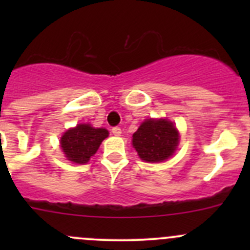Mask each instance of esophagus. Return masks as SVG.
Wrapping results in <instances>:
<instances>
[{
    "mask_svg": "<svg viewBox=\"0 0 250 250\" xmlns=\"http://www.w3.org/2000/svg\"><path fill=\"white\" fill-rule=\"evenodd\" d=\"M112 134L116 135V137H120L122 134V130H121L120 127H113L112 128Z\"/></svg>",
    "mask_w": 250,
    "mask_h": 250,
    "instance_id": "esophagus-1",
    "label": "esophagus"
}]
</instances>
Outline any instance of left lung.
I'll list each match as a JSON object with an SVG mask.
<instances>
[{"mask_svg": "<svg viewBox=\"0 0 250 250\" xmlns=\"http://www.w3.org/2000/svg\"><path fill=\"white\" fill-rule=\"evenodd\" d=\"M179 132L167 118L145 120L133 134V147L145 162H162L175 152Z\"/></svg>", "mask_w": 250, "mask_h": 250, "instance_id": "1", "label": "left lung"}]
</instances>
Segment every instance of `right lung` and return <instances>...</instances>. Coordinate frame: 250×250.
I'll list each match as a JSON object with an SVG mask.
<instances>
[{"instance_id": "right-lung-1", "label": "right lung", "mask_w": 250, "mask_h": 250, "mask_svg": "<svg viewBox=\"0 0 250 250\" xmlns=\"http://www.w3.org/2000/svg\"><path fill=\"white\" fill-rule=\"evenodd\" d=\"M107 137L109 132L105 128H94L90 125L81 123L62 134L60 147L67 160L78 165H84Z\"/></svg>"}]
</instances>
